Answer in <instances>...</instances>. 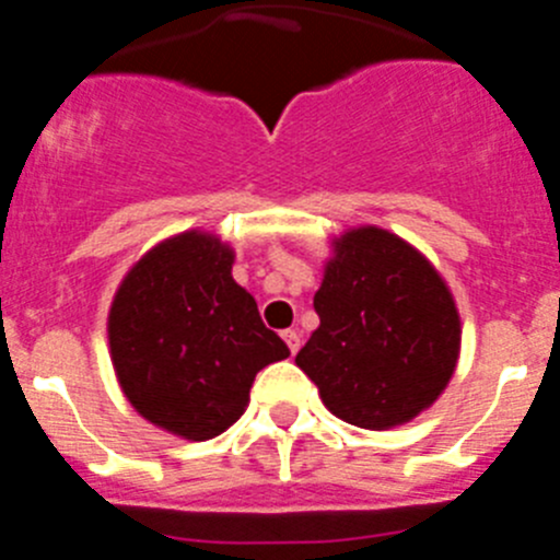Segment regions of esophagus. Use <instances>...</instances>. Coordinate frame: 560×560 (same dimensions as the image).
<instances>
[{"instance_id": "1", "label": "esophagus", "mask_w": 560, "mask_h": 560, "mask_svg": "<svg viewBox=\"0 0 560 560\" xmlns=\"http://www.w3.org/2000/svg\"><path fill=\"white\" fill-rule=\"evenodd\" d=\"M283 339H285V345H289L291 353H296V350H300V345H303V341H300V330H283Z\"/></svg>"}]
</instances>
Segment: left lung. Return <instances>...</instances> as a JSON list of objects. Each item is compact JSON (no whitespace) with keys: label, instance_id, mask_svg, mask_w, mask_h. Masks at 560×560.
<instances>
[{"label":"left lung","instance_id":"1","mask_svg":"<svg viewBox=\"0 0 560 560\" xmlns=\"http://www.w3.org/2000/svg\"><path fill=\"white\" fill-rule=\"evenodd\" d=\"M314 308L319 328L294 361L345 423L400 427L448 387L463 339L457 303L395 232L368 224L334 237Z\"/></svg>","mask_w":560,"mask_h":560}]
</instances>
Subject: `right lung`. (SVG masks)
Returning a JSON list of instances; mask_svg holds the SVG:
<instances>
[{"label":"right lung","instance_id":"right-lung-1","mask_svg":"<svg viewBox=\"0 0 560 560\" xmlns=\"http://www.w3.org/2000/svg\"><path fill=\"white\" fill-rule=\"evenodd\" d=\"M235 252L187 230L145 252L108 308V353L137 412L182 440H212L249 407L252 381L289 355L232 280Z\"/></svg>","mask_w":560,"mask_h":560}]
</instances>
